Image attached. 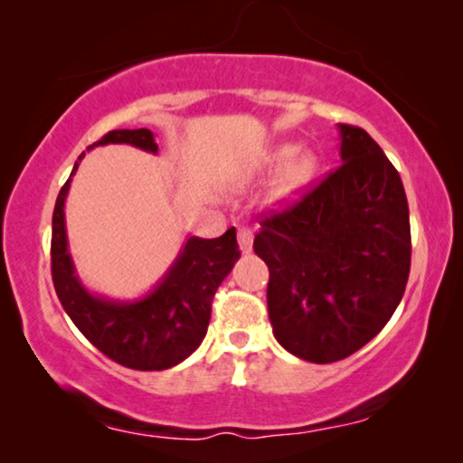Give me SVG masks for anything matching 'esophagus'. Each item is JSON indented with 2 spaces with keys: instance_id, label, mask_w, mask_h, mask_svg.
Listing matches in <instances>:
<instances>
[{
  "instance_id": "1",
  "label": "esophagus",
  "mask_w": 463,
  "mask_h": 463,
  "mask_svg": "<svg viewBox=\"0 0 463 463\" xmlns=\"http://www.w3.org/2000/svg\"><path fill=\"white\" fill-rule=\"evenodd\" d=\"M252 240H255V233H252L250 227H238V244L242 252H250L252 250Z\"/></svg>"
}]
</instances>
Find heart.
<instances>
[{"label": "heart", "instance_id": "1", "mask_svg": "<svg viewBox=\"0 0 463 463\" xmlns=\"http://www.w3.org/2000/svg\"><path fill=\"white\" fill-rule=\"evenodd\" d=\"M265 168L269 173H278V170L284 168L280 185H278V195L280 198H293L312 183L316 170H318V160L309 151L297 154L295 145H282V147L271 151L268 160H265Z\"/></svg>", "mask_w": 463, "mask_h": 463}]
</instances>
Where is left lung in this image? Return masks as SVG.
Instances as JSON below:
<instances>
[{
    "label": "left lung",
    "instance_id": "8db88e82",
    "mask_svg": "<svg viewBox=\"0 0 463 463\" xmlns=\"http://www.w3.org/2000/svg\"><path fill=\"white\" fill-rule=\"evenodd\" d=\"M341 166L255 238L268 263V312L284 350L335 363L392 318L411 269L409 204L369 132L337 124Z\"/></svg>",
    "mask_w": 463,
    "mask_h": 463
}]
</instances>
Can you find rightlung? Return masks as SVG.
Masks as SVG:
<instances>
[{"mask_svg":"<svg viewBox=\"0 0 463 463\" xmlns=\"http://www.w3.org/2000/svg\"><path fill=\"white\" fill-rule=\"evenodd\" d=\"M132 145L157 154L154 132L147 128L111 130L92 143ZM81 154L62 185L52 214V280L61 306L90 344L116 363L137 371H164L198 350L211 322V303L219 284L240 259L236 230L204 240L187 236L179 255L157 284L137 299H111L88 290L69 252L65 202Z\"/></svg>","mask_w":463,"mask_h":463,"instance_id":"add662e5","label":"right lung"}]
</instances>
